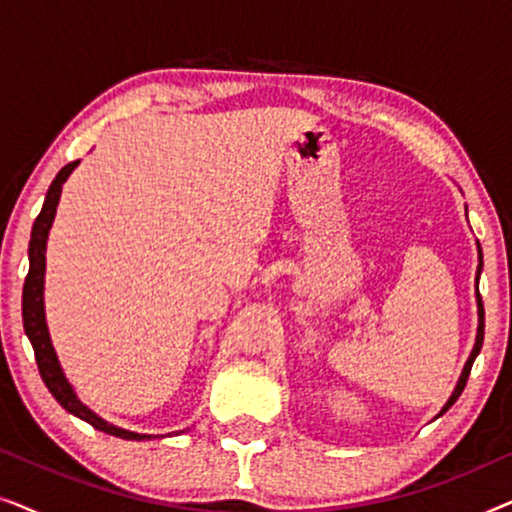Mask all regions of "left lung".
<instances>
[{
    "label": "left lung",
    "mask_w": 512,
    "mask_h": 512,
    "mask_svg": "<svg viewBox=\"0 0 512 512\" xmlns=\"http://www.w3.org/2000/svg\"><path fill=\"white\" fill-rule=\"evenodd\" d=\"M478 258H480V263H478V279H480V272H482V249H480V244H478ZM478 279H475V286H478ZM475 298H478V335H475V345H473V352H471V356H468L466 366H464V370H461V377H459L457 387H454L452 396L447 398V403L443 405V410H440V415H443V412L450 410V408H452V403L457 401V398L461 396V391H464V387H466V380H468V375H471V366H473L475 356L480 354V349H482V340H485V307H482L480 291H478V296H475Z\"/></svg>",
    "instance_id": "left-lung-1"
}]
</instances>
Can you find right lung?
Returning <instances> with one entry per match:
<instances>
[{
    "label": "right lung",
    "mask_w": 512,
    "mask_h": 512,
    "mask_svg": "<svg viewBox=\"0 0 512 512\" xmlns=\"http://www.w3.org/2000/svg\"><path fill=\"white\" fill-rule=\"evenodd\" d=\"M79 165V160L74 163H67L62 170L58 172V177L53 179L51 188H48L44 207L37 216L32 226V237H30V272L25 277V286H23V326L27 338L32 342L34 356H37V366L41 373V380L51 391L55 401H58L62 408H65L69 415L83 419L90 426H95L97 431L109 433V436L123 438V440H151L158 436H149V433H135L128 429H121V426H114L109 422H104L100 415H95L88 405H83L79 401V396L74 394L72 384L67 382L65 373H62L58 354H55L51 335H48V326H46V312H44V275H46V242H48V230L53 226L55 219V209H58L60 202V193H62V184H65L69 174L74 172V167Z\"/></svg>",
    "instance_id": "obj_1"
}]
</instances>
